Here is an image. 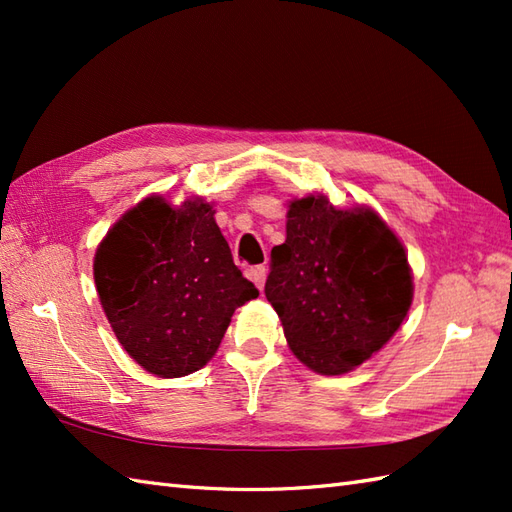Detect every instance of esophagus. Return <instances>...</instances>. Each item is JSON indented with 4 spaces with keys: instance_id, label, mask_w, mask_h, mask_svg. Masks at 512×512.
<instances>
[{
    "instance_id": "1",
    "label": "esophagus",
    "mask_w": 512,
    "mask_h": 512,
    "mask_svg": "<svg viewBox=\"0 0 512 512\" xmlns=\"http://www.w3.org/2000/svg\"><path fill=\"white\" fill-rule=\"evenodd\" d=\"M246 277L253 281V284L262 290L264 288V284H266V266H253V268H248L246 270Z\"/></svg>"
}]
</instances>
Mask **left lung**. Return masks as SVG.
<instances>
[{
    "mask_svg": "<svg viewBox=\"0 0 512 512\" xmlns=\"http://www.w3.org/2000/svg\"><path fill=\"white\" fill-rule=\"evenodd\" d=\"M270 259L266 299L292 354L317 374L339 376L365 363L411 308L407 250L369 206L336 209L328 195L292 198L286 242Z\"/></svg>",
    "mask_w": 512,
    "mask_h": 512,
    "instance_id": "1",
    "label": "left lung"
}]
</instances>
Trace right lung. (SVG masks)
Returning a JSON list of instances; mask_svg holds the SVG:
<instances>
[{"label": "right lung", "mask_w": 512, "mask_h": 512, "mask_svg": "<svg viewBox=\"0 0 512 512\" xmlns=\"http://www.w3.org/2000/svg\"><path fill=\"white\" fill-rule=\"evenodd\" d=\"M94 284L118 343L160 378L202 369L235 308L259 297L202 198L149 195L125 211L96 248Z\"/></svg>", "instance_id": "1"}]
</instances>
